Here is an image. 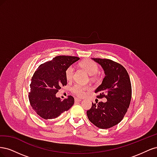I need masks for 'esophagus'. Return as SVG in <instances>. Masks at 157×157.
Returning a JSON list of instances; mask_svg holds the SVG:
<instances>
[{
  "instance_id": "34e87169",
  "label": "esophagus",
  "mask_w": 157,
  "mask_h": 157,
  "mask_svg": "<svg viewBox=\"0 0 157 157\" xmlns=\"http://www.w3.org/2000/svg\"><path fill=\"white\" fill-rule=\"evenodd\" d=\"M75 101H80L82 100V99H80V98H75Z\"/></svg>"
}]
</instances>
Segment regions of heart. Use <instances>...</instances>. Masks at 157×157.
<instances>
[{"mask_svg":"<svg viewBox=\"0 0 157 157\" xmlns=\"http://www.w3.org/2000/svg\"><path fill=\"white\" fill-rule=\"evenodd\" d=\"M80 65L84 69L86 72L90 75L93 76L96 75L99 71V67L95 61L91 59H85L80 63ZM74 73V67L72 65L69 66L65 71V77L67 80H71L73 78ZM88 89V87L82 86V85L77 84H75L71 88V90L74 94L79 97H82L85 94V90Z\"/></svg>","mask_w":157,"mask_h":157,"instance_id":"heart-1","label":"heart"}]
</instances>
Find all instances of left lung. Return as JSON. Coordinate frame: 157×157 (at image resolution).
<instances>
[{"instance_id":"8db88e82","label":"left lung","mask_w":157,"mask_h":157,"mask_svg":"<svg viewBox=\"0 0 157 157\" xmlns=\"http://www.w3.org/2000/svg\"><path fill=\"white\" fill-rule=\"evenodd\" d=\"M100 65L105 73L102 83L95 90L98 98L107 101L93 103L87 111L89 121L101 129H107L118 124L124 118L132 98L129 75L120 63L109 59L92 58Z\"/></svg>"}]
</instances>
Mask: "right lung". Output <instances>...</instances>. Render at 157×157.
<instances>
[{
	"label": "right lung",
	"instance_id": "add662e5",
	"mask_svg": "<svg viewBox=\"0 0 157 157\" xmlns=\"http://www.w3.org/2000/svg\"><path fill=\"white\" fill-rule=\"evenodd\" d=\"M80 58L75 56H56L41 64L31 78L29 99L33 109L45 120L54 119L73 105L74 98L61 101L56 96L61 86L67 85L65 71Z\"/></svg>",
	"mask_w": 157,
	"mask_h": 157
}]
</instances>
